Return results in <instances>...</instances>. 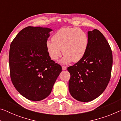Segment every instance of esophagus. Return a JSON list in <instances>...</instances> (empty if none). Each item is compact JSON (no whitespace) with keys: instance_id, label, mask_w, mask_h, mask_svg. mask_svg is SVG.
<instances>
[{"instance_id":"obj_1","label":"esophagus","mask_w":121,"mask_h":121,"mask_svg":"<svg viewBox=\"0 0 121 121\" xmlns=\"http://www.w3.org/2000/svg\"><path fill=\"white\" fill-rule=\"evenodd\" d=\"M62 70H66L67 69V67L66 66H62Z\"/></svg>"}]
</instances>
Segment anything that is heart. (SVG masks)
Wrapping results in <instances>:
<instances>
[{
	"label": "heart",
	"instance_id": "heart-1",
	"mask_svg": "<svg viewBox=\"0 0 121 121\" xmlns=\"http://www.w3.org/2000/svg\"><path fill=\"white\" fill-rule=\"evenodd\" d=\"M52 39V41H47L46 43L49 56L53 60L56 61L63 52L65 54L61 60L63 64L81 60L89 45L87 33L76 27L61 28L54 34Z\"/></svg>",
	"mask_w": 121,
	"mask_h": 121
}]
</instances>
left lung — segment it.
Masks as SVG:
<instances>
[{
  "mask_svg": "<svg viewBox=\"0 0 121 121\" xmlns=\"http://www.w3.org/2000/svg\"><path fill=\"white\" fill-rule=\"evenodd\" d=\"M88 36L89 45L85 56L67 68L70 94L81 102L93 100L104 91L112 66V49L103 34L95 29L88 32Z\"/></svg>",
  "mask_w": 121,
  "mask_h": 121,
  "instance_id": "8db88e82",
  "label": "left lung"
}]
</instances>
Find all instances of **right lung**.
I'll return each instance as SVG.
<instances>
[{
	"label": "right lung",
	"instance_id": "obj_1",
	"mask_svg": "<svg viewBox=\"0 0 121 121\" xmlns=\"http://www.w3.org/2000/svg\"><path fill=\"white\" fill-rule=\"evenodd\" d=\"M52 30L28 26L21 30L11 43V81L19 93L30 100L46 98L62 71L60 65L51 59L46 46Z\"/></svg>",
	"mask_w": 121,
	"mask_h": 121
}]
</instances>
